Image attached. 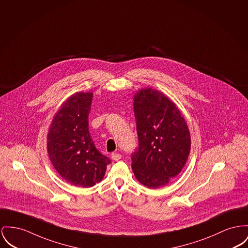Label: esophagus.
<instances>
[{
    "mask_svg": "<svg viewBox=\"0 0 248 248\" xmlns=\"http://www.w3.org/2000/svg\"><path fill=\"white\" fill-rule=\"evenodd\" d=\"M111 158L113 161H118L121 159V154L117 153V152H113L111 155Z\"/></svg>",
    "mask_w": 248,
    "mask_h": 248,
    "instance_id": "34e87169",
    "label": "esophagus"
}]
</instances>
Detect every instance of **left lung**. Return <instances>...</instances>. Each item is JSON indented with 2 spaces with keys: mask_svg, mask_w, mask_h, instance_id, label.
I'll return each instance as SVG.
<instances>
[{
  "mask_svg": "<svg viewBox=\"0 0 248 248\" xmlns=\"http://www.w3.org/2000/svg\"><path fill=\"white\" fill-rule=\"evenodd\" d=\"M139 148L132 156L136 180L150 189L167 185L188 160L191 135L180 109L163 92L141 88L133 96Z\"/></svg>",
  "mask_w": 248,
  "mask_h": 248,
  "instance_id": "obj_1",
  "label": "left lung"
}]
</instances>
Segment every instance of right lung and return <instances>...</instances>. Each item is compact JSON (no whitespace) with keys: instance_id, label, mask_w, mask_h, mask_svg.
<instances>
[{"instance_id":"obj_1","label":"right lung","mask_w":248,"mask_h":248,"mask_svg":"<svg viewBox=\"0 0 248 248\" xmlns=\"http://www.w3.org/2000/svg\"><path fill=\"white\" fill-rule=\"evenodd\" d=\"M92 92H76L55 113L47 134L50 162L71 185L92 187L102 181L110 159L102 155L88 130Z\"/></svg>"}]
</instances>
